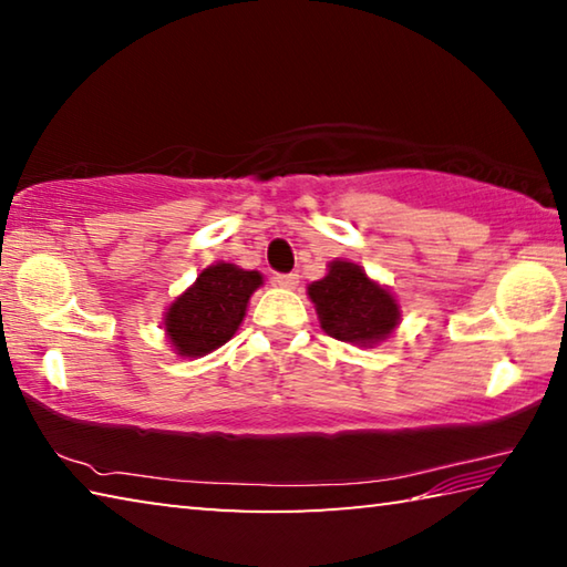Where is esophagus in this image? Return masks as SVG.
I'll return each mask as SVG.
<instances>
[{
	"label": "esophagus",
	"instance_id": "obj_1",
	"mask_svg": "<svg viewBox=\"0 0 567 567\" xmlns=\"http://www.w3.org/2000/svg\"><path fill=\"white\" fill-rule=\"evenodd\" d=\"M272 282L277 287H285V290H295L297 282H300V277H297L295 272H290V275H275Z\"/></svg>",
	"mask_w": 567,
	"mask_h": 567
}]
</instances>
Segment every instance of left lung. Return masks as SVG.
Returning <instances> with one entry per match:
<instances>
[{"instance_id": "left-lung-1", "label": "left lung", "mask_w": 567, "mask_h": 567, "mask_svg": "<svg viewBox=\"0 0 567 567\" xmlns=\"http://www.w3.org/2000/svg\"><path fill=\"white\" fill-rule=\"evenodd\" d=\"M320 328L340 342L375 348L400 324V305L390 287L368 277L360 265L332 260L322 280L307 285Z\"/></svg>"}]
</instances>
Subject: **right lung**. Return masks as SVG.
<instances>
[{"instance_id": "1", "label": "right lung", "mask_w": 567, "mask_h": 567, "mask_svg": "<svg viewBox=\"0 0 567 567\" xmlns=\"http://www.w3.org/2000/svg\"><path fill=\"white\" fill-rule=\"evenodd\" d=\"M262 275L233 262H215L197 275L185 292L169 302L162 328L179 358H205L235 338L245 320L249 297L262 287Z\"/></svg>"}]
</instances>
